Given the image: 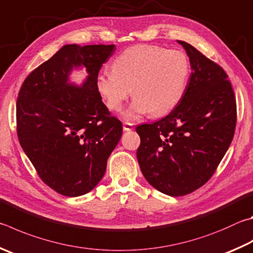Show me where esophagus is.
I'll use <instances>...</instances> for the list:
<instances>
[{"label": "esophagus", "instance_id": "34e87169", "mask_svg": "<svg viewBox=\"0 0 253 253\" xmlns=\"http://www.w3.org/2000/svg\"><path fill=\"white\" fill-rule=\"evenodd\" d=\"M132 124H130V123H124L123 124V129L125 130V131H129V130H132Z\"/></svg>", "mask_w": 253, "mask_h": 253}]
</instances>
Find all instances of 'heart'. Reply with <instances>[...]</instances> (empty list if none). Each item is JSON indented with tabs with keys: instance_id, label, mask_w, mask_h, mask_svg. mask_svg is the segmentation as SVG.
I'll use <instances>...</instances> for the list:
<instances>
[{
	"instance_id": "obj_1",
	"label": "heart",
	"mask_w": 253,
	"mask_h": 253,
	"mask_svg": "<svg viewBox=\"0 0 253 253\" xmlns=\"http://www.w3.org/2000/svg\"><path fill=\"white\" fill-rule=\"evenodd\" d=\"M112 68L97 76L96 87L115 112L121 111L131 93L135 99L123 116L134 122L147 113L162 116L176 107L185 94L190 63L181 50L135 45L119 54Z\"/></svg>"
}]
</instances>
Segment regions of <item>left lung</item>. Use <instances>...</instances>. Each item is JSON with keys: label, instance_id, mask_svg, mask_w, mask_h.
I'll list each match as a JSON object with an SVG mask.
<instances>
[{"label": "left lung", "instance_id": "left-lung-1", "mask_svg": "<svg viewBox=\"0 0 253 253\" xmlns=\"http://www.w3.org/2000/svg\"><path fill=\"white\" fill-rule=\"evenodd\" d=\"M191 75L180 102L166 117L136 127L137 159L151 186L165 195L190 194L209 180L230 146L237 105L226 72L192 45Z\"/></svg>", "mask_w": 253, "mask_h": 253}]
</instances>
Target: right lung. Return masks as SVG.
Wrapping results in <instances>:
<instances>
[{"instance_id": "add662e5", "label": "right lung", "mask_w": 253, "mask_h": 253, "mask_svg": "<svg viewBox=\"0 0 253 253\" xmlns=\"http://www.w3.org/2000/svg\"><path fill=\"white\" fill-rule=\"evenodd\" d=\"M115 45L68 44L26 77L16 102L17 137L40 178L58 194L79 197L93 190L123 125L102 102L96 80ZM89 76L69 83L74 68Z\"/></svg>"}]
</instances>
